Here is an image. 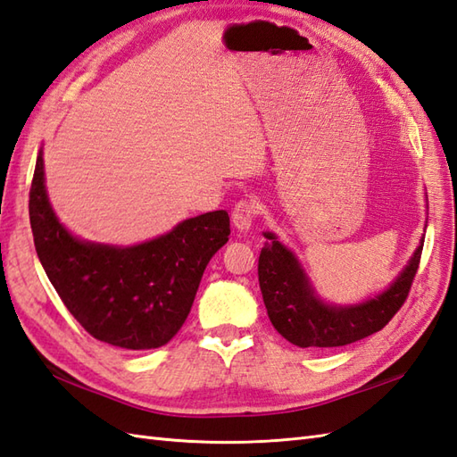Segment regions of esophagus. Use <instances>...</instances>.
Returning a JSON list of instances; mask_svg holds the SVG:
<instances>
[{"label":"esophagus","instance_id":"esophagus-1","mask_svg":"<svg viewBox=\"0 0 457 457\" xmlns=\"http://www.w3.org/2000/svg\"><path fill=\"white\" fill-rule=\"evenodd\" d=\"M255 217V204L253 202H238L232 209V225L238 232H248Z\"/></svg>","mask_w":457,"mask_h":457}]
</instances>
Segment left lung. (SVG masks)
Instances as JSON below:
<instances>
[{"mask_svg":"<svg viewBox=\"0 0 457 457\" xmlns=\"http://www.w3.org/2000/svg\"><path fill=\"white\" fill-rule=\"evenodd\" d=\"M428 209V207H427ZM258 263L260 288L273 328L296 347H341L380 331L403 306L420 262L422 235L417 250L386 291L357 304H329L320 298L293 250L263 232Z\"/></svg>","mask_w":457,"mask_h":457,"instance_id":"1","label":"left lung"}]
</instances>
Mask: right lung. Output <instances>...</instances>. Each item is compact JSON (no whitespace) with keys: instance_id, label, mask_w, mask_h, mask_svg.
I'll list each match as a JSON object with an SVG mask.
<instances>
[{"instance_id":"add662e5","label":"right lung","mask_w":457,"mask_h":457,"mask_svg":"<svg viewBox=\"0 0 457 457\" xmlns=\"http://www.w3.org/2000/svg\"><path fill=\"white\" fill-rule=\"evenodd\" d=\"M29 215L38 260L65 308L95 339L129 351L157 349L176 336L209 260L230 235L227 211H211L133 246L77 238L48 199L42 149Z\"/></svg>"}]
</instances>
